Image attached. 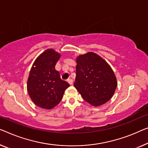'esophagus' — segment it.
I'll use <instances>...</instances> for the list:
<instances>
[{"label":"esophagus","mask_w":148,"mask_h":148,"mask_svg":"<svg viewBox=\"0 0 148 148\" xmlns=\"http://www.w3.org/2000/svg\"><path fill=\"white\" fill-rule=\"evenodd\" d=\"M67 82H68V83L70 84V85H72V84H73V80H72V79H70H70H68V80H67Z\"/></svg>","instance_id":"1"}]
</instances>
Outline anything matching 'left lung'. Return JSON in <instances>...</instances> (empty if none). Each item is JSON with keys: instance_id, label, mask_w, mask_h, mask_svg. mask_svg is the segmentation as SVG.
<instances>
[{"instance_id": "left-lung-1", "label": "left lung", "mask_w": 148, "mask_h": 148, "mask_svg": "<svg viewBox=\"0 0 148 148\" xmlns=\"http://www.w3.org/2000/svg\"><path fill=\"white\" fill-rule=\"evenodd\" d=\"M74 87L84 100L94 106L110 100L117 87L113 70L103 59L93 52L77 58Z\"/></svg>"}]
</instances>
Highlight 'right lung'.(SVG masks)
<instances>
[{
  "label": "right lung",
  "instance_id": "obj_1",
  "mask_svg": "<svg viewBox=\"0 0 148 148\" xmlns=\"http://www.w3.org/2000/svg\"><path fill=\"white\" fill-rule=\"evenodd\" d=\"M60 55L53 49H48L36 59L30 70L27 90L35 104L45 109H52L62 98L70 84L62 80L55 69Z\"/></svg>",
  "mask_w": 148,
  "mask_h": 148
}]
</instances>
